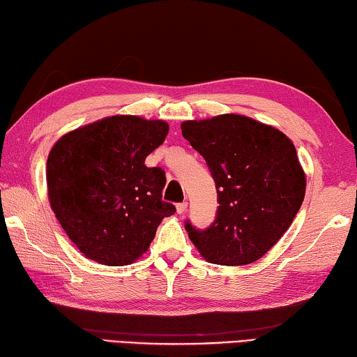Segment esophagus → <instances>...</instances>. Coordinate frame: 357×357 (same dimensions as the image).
<instances>
[{
  "label": "esophagus",
  "mask_w": 357,
  "mask_h": 357,
  "mask_svg": "<svg viewBox=\"0 0 357 357\" xmlns=\"http://www.w3.org/2000/svg\"><path fill=\"white\" fill-rule=\"evenodd\" d=\"M175 208H177V213H178V215H183L185 211H186V208H188V204H186V202H180V204H177V207H175Z\"/></svg>",
  "instance_id": "34e87169"
}]
</instances>
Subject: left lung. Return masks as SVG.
<instances>
[{
    "mask_svg": "<svg viewBox=\"0 0 357 357\" xmlns=\"http://www.w3.org/2000/svg\"><path fill=\"white\" fill-rule=\"evenodd\" d=\"M182 135L201 153L218 191L216 218L191 241L218 265H248L280 240L301 208L305 175L282 131L240 114L186 121Z\"/></svg>",
    "mask_w": 357,
    "mask_h": 357,
    "instance_id": "left-lung-1",
    "label": "left lung"
}]
</instances>
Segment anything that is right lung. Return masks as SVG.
Segmentation results:
<instances>
[{
    "instance_id": "obj_1",
    "label": "right lung",
    "mask_w": 357,
    "mask_h": 357,
    "mask_svg": "<svg viewBox=\"0 0 357 357\" xmlns=\"http://www.w3.org/2000/svg\"><path fill=\"white\" fill-rule=\"evenodd\" d=\"M167 131L165 121L111 116L64 135L50 150V205L87 259L130 265L147 251L162 218L175 213L161 199L165 171L144 165Z\"/></svg>"
}]
</instances>
